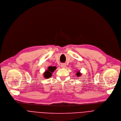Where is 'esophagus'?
<instances>
[{
    "instance_id": "obj_1",
    "label": "esophagus",
    "mask_w": 121,
    "mask_h": 121,
    "mask_svg": "<svg viewBox=\"0 0 121 121\" xmlns=\"http://www.w3.org/2000/svg\"><path fill=\"white\" fill-rule=\"evenodd\" d=\"M61 67L62 68H65V67H66V64H64V63H62V64H61Z\"/></svg>"
}]
</instances>
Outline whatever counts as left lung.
<instances>
[{
	"label": "left lung",
	"mask_w": 121,
	"mask_h": 121,
	"mask_svg": "<svg viewBox=\"0 0 121 121\" xmlns=\"http://www.w3.org/2000/svg\"><path fill=\"white\" fill-rule=\"evenodd\" d=\"M76 75H77V76L78 77H79V76H81V74L80 73L79 71H78V72H77V74H76Z\"/></svg>",
	"instance_id": "left-lung-1"
}]
</instances>
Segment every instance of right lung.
Wrapping results in <instances>:
<instances>
[{"label": "right lung", "mask_w": 121, "mask_h": 121, "mask_svg": "<svg viewBox=\"0 0 121 121\" xmlns=\"http://www.w3.org/2000/svg\"><path fill=\"white\" fill-rule=\"evenodd\" d=\"M55 67L50 66L48 68V70H47L44 74V76L46 78H49L52 76V72L54 71V70L55 69Z\"/></svg>", "instance_id": "1"}]
</instances>
